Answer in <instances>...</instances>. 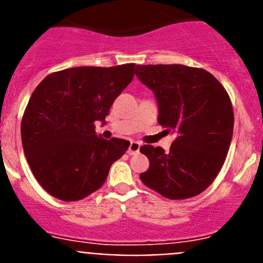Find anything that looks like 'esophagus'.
Instances as JSON below:
<instances>
[{"instance_id": "1", "label": "esophagus", "mask_w": 263, "mask_h": 263, "mask_svg": "<svg viewBox=\"0 0 263 263\" xmlns=\"http://www.w3.org/2000/svg\"><path fill=\"white\" fill-rule=\"evenodd\" d=\"M139 147H141V143L136 142V141H132V142H130L129 148H127V154H129V155L138 154Z\"/></svg>"}]
</instances>
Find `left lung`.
<instances>
[{
	"mask_svg": "<svg viewBox=\"0 0 263 263\" xmlns=\"http://www.w3.org/2000/svg\"><path fill=\"white\" fill-rule=\"evenodd\" d=\"M136 75L154 92L158 122L176 133L170 152L143 145L150 160L141 180L163 197L201 194L220 173L233 136L232 101L220 81L203 68L182 64L137 66Z\"/></svg>",
	"mask_w": 263,
	"mask_h": 263,
	"instance_id": "obj_1",
	"label": "left lung"
}]
</instances>
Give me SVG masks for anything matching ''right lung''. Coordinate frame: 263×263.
I'll use <instances>...</instances> for the list:
<instances>
[{"label":"right lung","instance_id":"add662e5","mask_svg":"<svg viewBox=\"0 0 263 263\" xmlns=\"http://www.w3.org/2000/svg\"><path fill=\"white\" fill-rule=\"evenodd\" d=\"M136 64L76 67L52 72L29 100L22 122L23 152L51 196L78 201L105 183L109 168L129 148L126 139H104L95 130L133 80Z\"/></svg>","mask_w":263,"mask_h":263}]
</instances>
